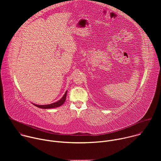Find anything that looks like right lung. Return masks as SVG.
Returning <instances> with one entry per match:
<instances>
[{
    "label": "right lung",
    "mask_w": 161,
    "mask_h": 161,
    "mask_svg": "<svg viewBox=\"0 0 161 161\" xmlns=\"http://www.w3.org/2000/svg\"><path fill=\"white\" fill-rule=\"evenodd\" d=\"M67 91L65 92V93L64 94V95L63 96V97L60 99L58 100V101L55 102V103H52V104H46V105H38V104H33L34 106L39 108H42V109H50V108H57V107H59L60 106H62L65 99H66V96H67Z\"/></svg>",
    "instance_id": "add662e5"
}]
</instances>
